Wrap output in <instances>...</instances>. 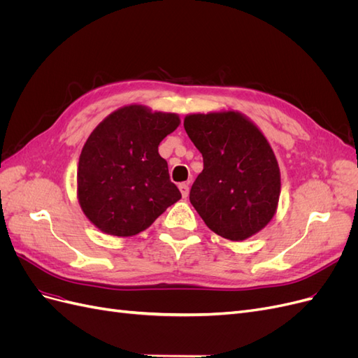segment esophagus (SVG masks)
Here are the masks:
<instances>
[{"instance_id":"obj_1","label":"esophagus","mask_w":358,"mask_h":358,"mask_svg":"<svg viewBox=\"0 0 358 358\" xmlns=\"http://www.w3.org/2000/svg\"><path fill=\"white\" fill-rule=\"evenodd\" d=\"M179 189H180L182 197L187 199L188 197V192H189V183H187V182L179 183Z\"/></svg>"}]
</instances>
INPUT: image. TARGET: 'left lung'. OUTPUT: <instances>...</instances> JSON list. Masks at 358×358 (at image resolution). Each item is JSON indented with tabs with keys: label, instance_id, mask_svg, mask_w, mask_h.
<instances>
[{
	"label": "left lung",
	"instance_id": "left-lung-1",
	"mask_svg": "<svg viewBox=\"0 0 358 358\" xmlns=\"http://www.w3.org/2000/svg\"><path fill=\"white\" fill-rule=\"evenodd\" d=\"M183 127L203 155L189 201L204 224L236 242L264 229L278 208L280 175L263 133L237 112L189 115Z\"/></svg>",
	"mask_w": 358,
	"mask_h": 358
}]
</instances>
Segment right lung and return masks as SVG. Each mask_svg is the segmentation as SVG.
<instances>
[{"label": "right lung", "mask_w": 358, "mask_h": 358, "mask_svg": "<svg viewBox=\"0 0 358 358\" xmlns=\"http://www.w3.org/2000/svg\"><path fill=\"white\" fill-rule=\"evenodd\" d=\"M179 122L175 113L133 104L107 116L91 133L79 158L78 197L101 231L134 236L182 197L158 154L161 140Z\"/></svg>", "instance_id": "1"}]
</instances>
